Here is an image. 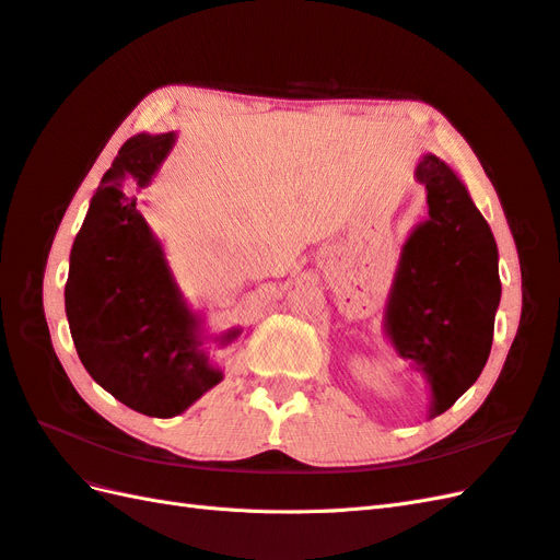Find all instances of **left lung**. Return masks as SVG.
<instances>
[{
    "label": "left lung",
    "mask_w": 560,
    "mask_h": 560,
    "mask_svg": "<svg viewBox=\"0 0 560 560\" xmlns=\"http://www.w3.org/2000/svg\"><path fill=\"white\" fill-rule=\"evenodd\" d=\"M415 178L429 217L402 243L384 307V334L429 384V418L446 412L482 374L501 303L499 248L460 176L422 154Z\"/></svg>",
    "instance_id": "left-lung-1"
}]
</instances>
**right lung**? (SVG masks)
Returning a JSON list of instances; mask_svg holds the SVG:
<instances>
[{
	"label": "right lung",
	"mask_w": 560,
	"mask_h": 560,
	"mask_svg": "<svg viewBox=\"0 0 560 560\" xmlns=\"http://www.w3.org/2000/svg\"><path fill=\"white\" fill-rule=\"evenodd\" d=\"M174 145V131L124 142L90 200L63 289L71 339L88 374L150 418L180 415L224 380L210 346L224 348L241 336L238 327L207 334L138 207Z\"/></svg>",
	"instance_id": "obj_1"
}]
</instances>
